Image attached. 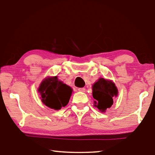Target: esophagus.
Masks as SVG:
<instances>
[{
	"instance_id": "34e87169",
	"label": "esophagus",
	"mask_w": 155,
	"mask_h": 155,
	"mask_svg": "<svg viewBox=\"0 0 155 155\" xmlns=\"http://www.w3.org/2000/svg\"><path fill=\"white\" fill-rule=\"evenodd\" d=\"M78 90L79 91H81V92H85V89L84 87H82V88H78Z\"/></svg>"
}]
</instances>
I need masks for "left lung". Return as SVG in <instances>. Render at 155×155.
<instances>
[{"mask_svg":"<svg viewBox=\"0 0 155 155\" xmlns=\"http://www.w3.org/2000/svg\"><path fill=\"white\" fill-rule=\"evenodd\" d=\"M92 96L96 100L94 106L101 112H104L114 103L113 98L117 96V89L112 81L100 78L92 86Z\"/></svg>","mask_w":155,"mask_h":155,"instance_id":"left-lung-1","label":"left lung"}]
</instances>
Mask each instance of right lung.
Instances as JSON below:
<instances>
[{
	"label": "right lung",
	"mask_w": 155,
	"mask_h": 155,
	"mask_svg": "<svg viewBox=\"0 0 155 155\" xmlns=\"http://www.w3.org/2000/svg\"><path fill=\"white\" fill-rule=\"evenodd\" d=\"M41 102L49 108L59 110L66 106L72 95V89L59 81L57 77H48L42 81L38 88Z\"/></svg>",
	"instance_id": "1"
}]
</instances>
